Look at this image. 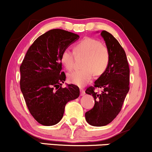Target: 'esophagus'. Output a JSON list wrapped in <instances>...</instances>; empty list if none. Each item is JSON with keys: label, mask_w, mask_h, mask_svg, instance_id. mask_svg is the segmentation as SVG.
Masks as SVG:
<instances>
[{"label": "esophagus", "mask_w": 152, "mask_h": 152, "mask_svg": "<svg viewBox=\"0 0 152 152\" xmlns=\"http://www.w3.org/2000/svg\"><path fill=\"white\" fill-rule=\"evenodd\" d=\"M80 93H81V95H84L85 94V90L83 89V88H80Z\"/></svg>", "instance_id": "34e87169"}]
</instances>
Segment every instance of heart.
<instances>
[{
  "mask_svg": "<svg viewBox=\"0 0 152 152\" xmlns=\"http://www.w3.org/2000/svg\"><path fill=\"white\" fill-rule=\"evenodd\" d=\"M73 52L68 49L62 52L60 61L67 70L74 66L75 55L84 57L82 63L83 68L71 72L68 75V81L77 86H84L91 80L93 73L99 76L106 70L110 62V53L108 47L98 39L85 38L73 47Z\"/></svg>",
  "mask_w": 152,
  "mask_h": 152,
  "instance_id": "obj_1",
  "label": "heart"
}]
</instances>
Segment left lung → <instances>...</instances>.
I'll list each match as a JSON object with an SVG mask.
<instances>
[{
	"instance_id": "8db88e82",
	"label": "left lung",
	"mask_w": 152,
	"mask_h": 152,
	"mask_svg": "<svg viewBox=\"0 0 152 152\" xmlns=\"http://www.w3.org/2000/svg\"><path fill=\"white\" fill-rule=\"evenodd\" d=\"M110 53L109 64L103 74L95 81L94 86L85 93L93 96L94 107L85 113V119L93 126L108 125L121 110L129 90V66L126 54L117 39L106 31L100 34ZM103 90L98 94L95 88Z\"/></svg>"
}]
</instances>
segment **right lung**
Returning <instances> with one entry per match:
<instances>
[{
	"label": "right lung",
	"instance_id": "right-lung-1",
	"mask_svg": "<svg viewBox=\"0 0 152 152\" xmlns=\"http://www.w3.org/2000/svg\"><path fill=\"white\" fill-rule=\"evenodd\" d=\"M80 38L62 29L49 30L28 48L20 66V87L30 113L44 126L61 121L68 102L77 98L75 85L62 88L66 75L62 72V52Z\"/></svg>",
	"mask_w": 152,
	"mask_h": 152
}]
</instances>
